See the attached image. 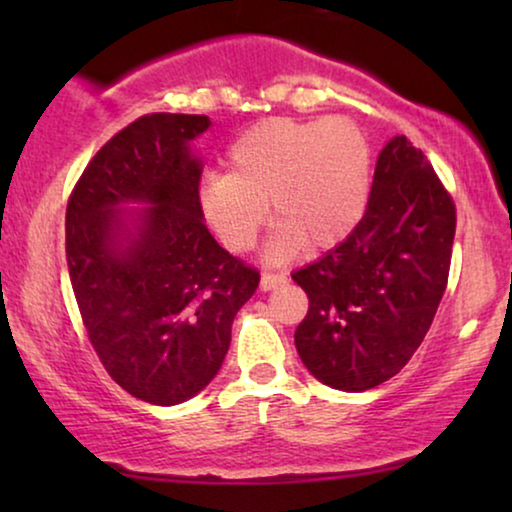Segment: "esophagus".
Returning <instances> with one entry per match:
<instances>
[{"label":"esophagus","mask_w":512,"mask_h":512,"mask_svg":"<svg viewBox=\"0 0 512 512\" xmlns=\"http://www.w3.org/2000/svg\"><path fill=\"white\" fill-rule=\"evenodd\" d=\"M286 282V275L284 272H263L261 275V289L263 291H272L275 289V286H279V284H284Z\"/></svg>","instance_id":"obj_1"}]
</instances>
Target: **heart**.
Segmentation results:
<instances>
[{"label":"heart","mask_w":512,"mask_h":512,"mask_svg":"<svg viewBox=\"0 0 512 512\" xmlns=\"http://www.w3.org/2000/svg\"><path fill=\"white\" fill-rule=\"evenodd\" d=\"M226 167L202 181L198 200L212 233L237 254L256 244L268 202L277 219L270 261H286L303 244L335 247L366 212L370 149L349 118H270L230 144Z\"/></svg>","instance_id":"b5f03b06"}]
</instances>
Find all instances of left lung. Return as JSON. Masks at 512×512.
I'll list each match as a JSON object with an SVG mask.
<instances>
[{
	"mask_svg": "<svg viewBox=\"0 0 512 512\" xmlns=\"http://www.w3.org/2000/svg\"><path fill=\"white\" fill-rule=\"evenodd\" d=\"M454 228V200L429 160L391 137L359 226L291 275L310 298L296 349L319 382L366 391L412 359L445 293Z\"/></svg>",
	"mask_w": 512,
	"mask_h": 512,
	"instance_id": "8db88e82",
	"label": "left lung"
}]
</instances>
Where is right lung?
Returning a JSON list of instances; mask_svg holds the SVG:
<instances>
[{
    "mask_svg": "<svg viewBox=\"0 0 512 512\" xmlns=\"http://www.w3.org/2000/svg\"><path fill=\"white\" fill-rule=\"evenodd\" d=\"M209 125L137 118L95 153L67 202V268L90 345L118 387L153 405L184 403L214 380L261 282L202 221L191 142Z\"/></svg>",
    "mask_w": 512,
    "mask_h": 512,
    "instance_id": "obj_1",
    "label": "right lung"
}]
</instances>
